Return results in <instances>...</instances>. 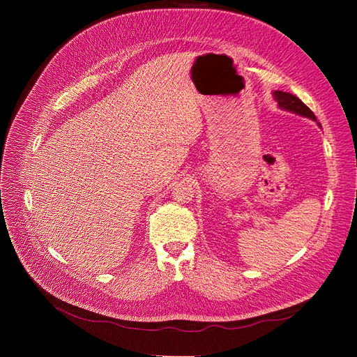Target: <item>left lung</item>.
<instances>
[{
	"mask_svg": "<svg viewBox=\"0 0 357 357\" xmlns=\"http://www.w3.org/2000/svg\"><path fill=\"white\" fill-rule=\"evenodd\" d=\"M273 97L278 101V105L284 109L292 111L295 114H299L303 117H308L311 120L317 121V117L314 116V112L301 101L298 97L292 96L289 92H282V91H275Z\"/></svg>",
	"mask_w": 357,
	"mask_h": 357,
	"instance_id": "obj_1",
	"label": "left lung"
}]
</instances>
